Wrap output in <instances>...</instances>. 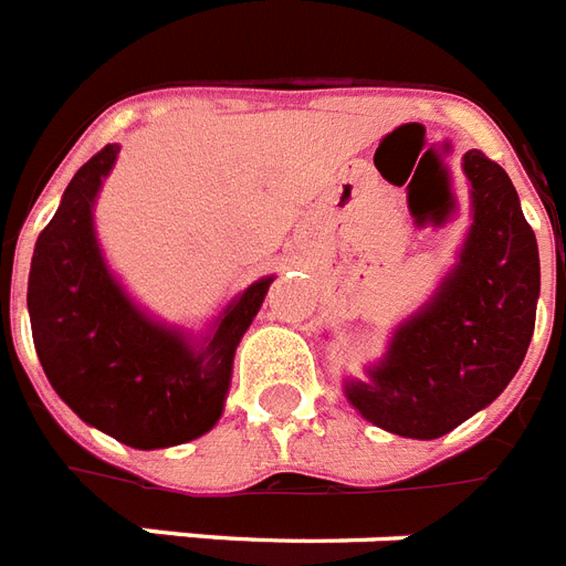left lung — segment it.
Instances as JSON below:
<instances>
[{
	"mask_svg": "<svg viewBox=\"0 0 566 566\" xmlns=\"http://www.w3.org/2000/svg\"><path fill=\"white\" fill-rule=\"evenodd\" d=\"M474 227L439 296L395 331L369 384L348 401L371 424L407 439H439L489 407L521 369L541 293L537 241L509 174L468 150Z\"/></svg>",
	"mask_w": 566,
	"mask_h": 566,
	"instance_id": "1",
	"label": "left lung"
}]
</instances>
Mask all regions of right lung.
I'll return each instance as SVG.
<instances>
[{"mask_svg":"<svg viewBox=\"0 0 566 566\" xmlns=\"http://www.w3.org/2000/svg\"><path fill=\"white\" fill-rule=\"evenodd\" d=\"M118 154L107 145L72 177L31 259L29 314L36 357L54 392L130 448H171L214 427L232 357L273 279L227 307L206 352L154 325L109 279L92 232V203Z\"/></svg>","mask_w":566,"mask_h":566,"instance_id":"right-lung-1","label":"right lung"}]
</instances>
